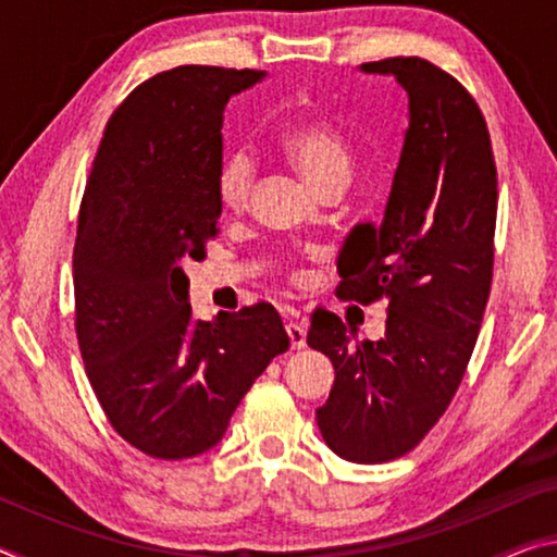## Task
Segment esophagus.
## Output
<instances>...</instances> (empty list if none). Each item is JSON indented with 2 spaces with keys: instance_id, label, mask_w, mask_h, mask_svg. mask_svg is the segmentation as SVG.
Instances as JSON below:
<instances>
[{
  "instance_id": "obj_1",
  "label": "esophagus",
  "mask_w": 557,
  "mask_h": 557,
  "mask_svg": "<svg viewBox=\"0 0 557 557\" xmlns=\"http://www.w3.org/2000/svg\"><path fill=\"white\" fill-rule=\"evenodd\" d=\"M287 336H289V344H292V348H295V351H299V348L307 346V329L301 324L289 322L287 324Z\"/></svg>"
}]
</instances>
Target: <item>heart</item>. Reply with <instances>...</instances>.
<instances>
[{"label":"heart","mask_w":557,"mask_h":557,"mask_svg":"<svg viewBox=\"0 0 557 557\" xmlns=\"http://www.w3.org/2000/svg\"><path fill=\"white\" fill-rule=\"evenodd\" d=\"M280 152L307 178V184L317 194H324L326 188L334 186L346 188L351 182V147L332 122L305 120L287 127L280 137ZM252 191H256V162L240 147L228 149L215 169V196H219L221 206L231 213L248 209ZM280 270L292 282L305 280V272L289 265V262H282Z\"/></svg>","instance_id":"1"}]
</instances>
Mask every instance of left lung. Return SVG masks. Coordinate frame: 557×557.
<instances>
[{
    "label": "left lung",
    "mask_w": 557,
    "mask_h": 557,
    "mask_svg": "<svg viewBox=\"0 0 557 557\" xmlns=\"http://www.w3.org/2000/svg\"><path fill=\"white\" fill-rule=\"evenodd\" d=\"M410 98V127L379 228L348 235L336 297L385 299L379 342H351L336 314L307 344L336 381L317 410L322 437L358 465L408 455L449 408L474 351L494 275L498 178L486 120L461 83L420 55L363 63Z\"/></svg>",
    "instance_id": "8db88e82"
}]
</instances>
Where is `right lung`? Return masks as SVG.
<instances>
[{
	"label": "right lung",
	"mask_w": 557,
	"mask_h": 557,
	"mask_svg": "<svg viewBox=\"0 0 557 557\" xmlns=\"http://www.w3.org/2000/svg\"><path fill=\"white\" fill-rule=\"evenodd\" d=\"M262 71L176 65L147 78L108 120L73 250L75 334L110 425L157 459L219 445L243 395L289 348L258 301L194 322L186 260L219 235L223 110Z\"/></svg>",
	"instance_id": "right-lung-1"
}]
</instances>
